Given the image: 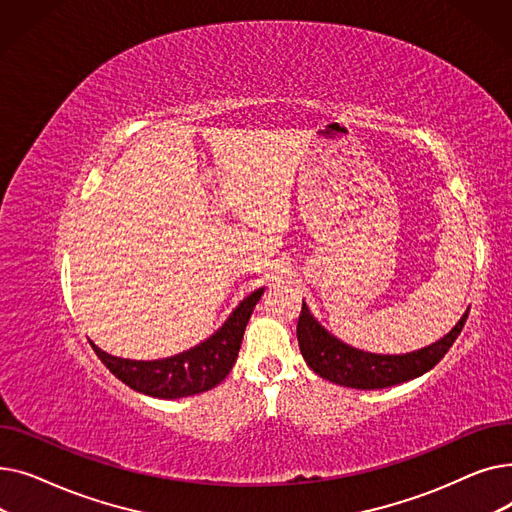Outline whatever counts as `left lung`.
<instances>
[{"label": "left lung", "mask_w": 512, "mask_h": 512, "mask_svg": "<svg viewBox=\"0 0 512 512\" xmlns=\"http://www.w3.org/2000/svg\"><path fill=\"white\" fill-rule=\"evenodd\" d=\"M467 315L469 309L446 336H442L434 344L419 348V351L405 355H378L359 351V348L338 340L319 324L303 301L297 338L303 359L319 378L346 388L380 390L415 380L419 375L436 367L440 359L448 353L452 342L459 338Z\"/></svg>", "instance_id": "8db88e82"}]
</instances>
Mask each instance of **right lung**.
Masks as SVG:
<instances>
[{
  "mask_svg": "<svg viewBox=\"0 0 512 512\" xmlns=\"http://www.w3.org/2000/svg\"><path fill=\"white\" fill-rule=\"evenodd\" d=\"M263 290L265 286L253 290L247 299H242L218 332H213L197 346L174 357L155 361L122 359L101 351L95 342H89L101 363L128 388L141 394L172 400L207 392L218 386L234 367L242 334H245L249 317L259 303Z\"/></svg>",
  "mask_w": 512,
  "mask_h": 512,
  "instance_id": "add662e5",
  "label": "right lung"
}]
</instances>
